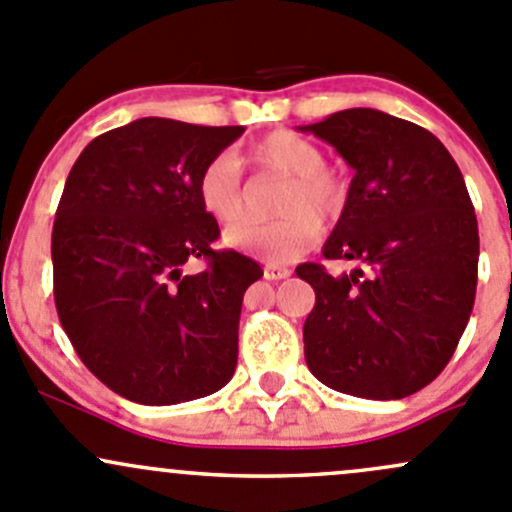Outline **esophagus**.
Wrapping results in <instances>:
<instances>
[{
	"label": "esophagus",
	"mask_w": 512,
	"mask_h": 512,
	"mask_svg": "<svg viewBox=\"0 0 512 512\" xmlns=\"http://www.w3.org/2000/svg\"><path fill=\"white\" fill-rule=\"evenodd\" d=\"M289 275H292V272H289L287 267H282V265H265V277H267V280H287Z\"/></svg>",
	"instance_id": "34e87169"
}]
</instances>
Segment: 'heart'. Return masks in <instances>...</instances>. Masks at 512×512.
<instances>
[{
	"instance_id": "b5f03b06",
	"label": "heart",
	"mask_w": 512,
	"mask_h": 512,
	"mask_svg": "<svg viewBox=\"0 0 512 512\" xmlns=\"http://www.w3.org/2000/svg\"><path fill=\"white\" fill-rule=\"evenodd\" d=\"M257 168L289 178L280 200L277 223L237 225L245 218L240 160L232 153L210 158L195 180V195L203 213L218 225H237L225 232V245L262 257L270 265H285L312 250L322 237V223L339 218L347 203V183L324 165V151L292 131H275L252 146Z\"/></svg>"
}]
</instances>
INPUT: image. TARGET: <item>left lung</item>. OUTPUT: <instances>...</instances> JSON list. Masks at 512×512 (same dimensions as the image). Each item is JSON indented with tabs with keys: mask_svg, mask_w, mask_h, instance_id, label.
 <instances>
[{
	"mask_svg": "<svg viewBox=\"0 0 512 512\" xmlns=\"http://www.w3.org/2000/svg\"><path fill=\"white\" fill-rule=\"evenodd\" d=\"M299 131L354 170L322 252L356 267H297L317 294L304 322L309 371L359 399L416 394L448 364L473 312L478 220L466 180L433 133L376 108H347Z\"/></svg>",
	"mask_w": 512,
	"mask_h": 512,
	"instance_id": "8db88e82",
	"label": "left lung"
}]
</instances>
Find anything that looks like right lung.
Masks as SVG:
<instances>
[{
    "label": "right lung",
    "mask_w": 512,
    "mask_h": 512,
    "mask_svg": "<svg viewBox=\"0 0 512 512\" xmlns=\"http://www.w3.org/2000/svg\"><path fill=\"white\" fill-rule=\"evenodd\" d=\"M242 133L138 118L94 138L66 178L51 232L56 312L91 374L123 399H203L235 374L242 297L262 267L213 250L220 227L195 180ZM195 256L209 267L183 276Z\"/></svg>",
    "instance_id": "1"
}]
</instances>
